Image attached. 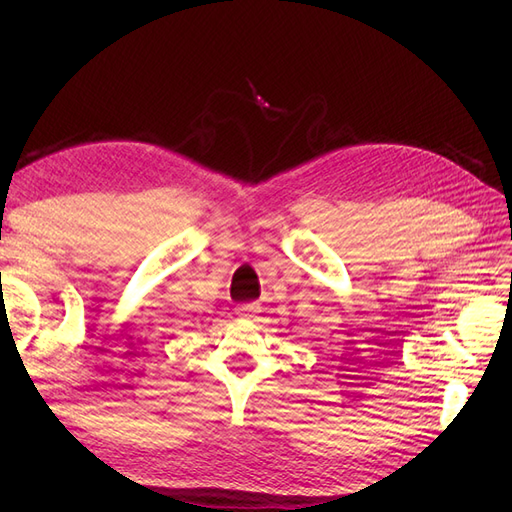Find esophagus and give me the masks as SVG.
Returning a JSON list of instances; mask_svg holds the SVG:
<instances>
[{
	"instance_id": "1",
	"label": "esophagus",
	"mask_w": 512,
	"mask_h": 512,
	"mask_svg": "<svg viewBox=\"0 0 512 512\" xmlns=\"http://www.w3.org/2000/svg\"><path fill=\"white\" fill-rule=\"evenodd\" d=\"M258 314H260L258 303H243L237 307V316H241V318H256Z\"/></svg>"
}]
</instances>
